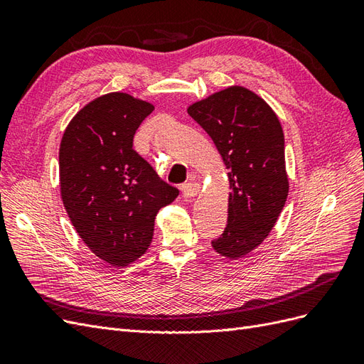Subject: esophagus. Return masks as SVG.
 <instances>
[{"mask_svg":"<svg viewBox=\"0 0 364 364\" xmlns=\"http://www.w3.org/2000/svg\"><path fill=\"white\" fill-rule=\"evenodd\" d=\"M197 193H199V183L197 182H186L182 185V194L186 199H191Z\"/></svg>","mask_w":364,"mask_h":364,"instance_id":"34e87169","label":"esophagus"}]
</instances>
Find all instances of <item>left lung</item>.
Listing matches in <instances>:
<instances>
[{
    "label": "left lung",
    "instance_id": "1",
    "mask_svg": "<svg viewBox=\"0 0 364 364\" xmlns=\"http://www.w3.org/2000/svg\"><path fill=\"white\" fill-rule=\"evenodd\" d=\"M188 114L214 141L232 188L228 225L211 245L220 255L240 258L270 234L287 200L281 123L261 97L241 86L191 105Z\"/></svg>",
    "mask_w": 364,
    "mask_h": 364
}]
</instances>
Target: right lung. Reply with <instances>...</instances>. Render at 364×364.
<instances>
[{"instance_id": "1", "label": "right lung", "mask_w": 364, "mask_h": 364, "mask_svg": "<svg viewBox=\"0 0 364 364\" xmlns=\"http://www.w3.org/2000/svg\"><path fill=\"white\" fill-rule=\"evenodd\" d=\"M151 111L129 94L102 95L77 112L60 142L65 209L86 246L117 267L147 250L158 211L179 196L134 149Z\"/></svg>"}]
</instances>
